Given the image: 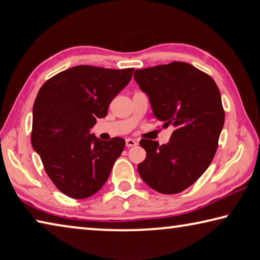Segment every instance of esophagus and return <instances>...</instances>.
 I'll use <instances>...</instances> for the list:
<instances>
[{
    "mask_svg": "<svg viewBox=\"0 0 260 260\" xmlns=\"http://www.w3.org/2000/svg\"><path fill=\"white\" fill-rule=\"evenodd\" d=\"M136 144H138V142H136V141L133 140V139H127L126 140V147H128V148L135 147Z\"/></svg>",
    "mask_w": 260,
    "mask_h": 260,
    "instance_id": "1",
    "label": "esophagus"
}]
</instances>
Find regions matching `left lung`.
Listing matches in <instances>:
<instances>
[{"mask_svg":"<svg viewBox=\"0 0 260 260\" xmlns=\"http://www.w3.org/2000/svg\"><path fill=\"white\" fill-rule=\"evenodd\" d=\"M134 79L149 96L152 116L174 127L167 144L140 141L147 152L138 165L140 177L160 193L181 192L201 178L217 151L225 122L219 88L184 61L136 70Z\"/></svg>","mask_w":260,"mask_h":260,"instance_id":"obj_1","label":"left lung"}]
</instances>
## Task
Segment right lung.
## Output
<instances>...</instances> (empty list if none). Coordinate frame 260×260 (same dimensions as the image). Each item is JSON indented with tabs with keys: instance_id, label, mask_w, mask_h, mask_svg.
<instances>
[{
	"instance_id": "right-lung-1",
	"label": "right lung",
	"mask_w": 260,
	"mask_h": 260,
	"mask_svg": "<svg viewBox=\"0 0 260 260\" xmlns=\"http://www.w3.org/2000/svg\"><path fill=\"white\" fill-rule=\"evenodd\" d=\"M134 69L78 65L43 83L33 107L30 141L59 191L87 199L107 182L125 140L101 141L89 129L108 114L111 101L128 85Z\"/></svg>"
}]
</instances>
